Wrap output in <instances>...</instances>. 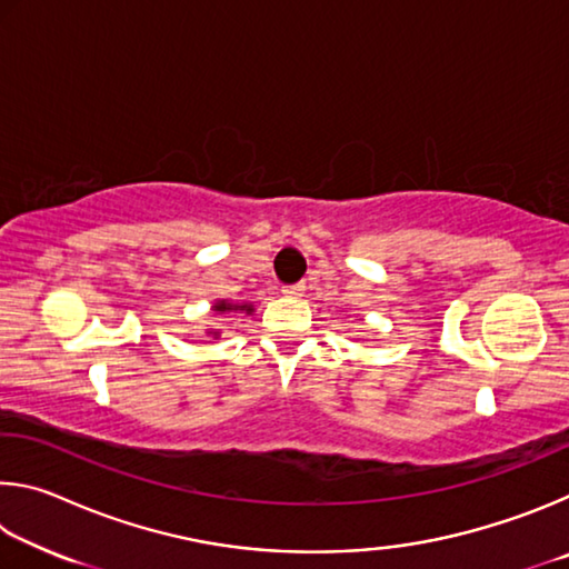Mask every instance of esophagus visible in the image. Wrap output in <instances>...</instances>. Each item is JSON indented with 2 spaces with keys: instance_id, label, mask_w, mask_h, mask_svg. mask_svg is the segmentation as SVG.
I'll use <instances>...</instances> for the list:
<instances>
[{
  "instance_id": "obj_1",
  "label": "esophagus",
  "mask_w": 569,
  "mask_h": 569,
  "mask_svg": "<svg viewBox=\"0 0 569 569\" xmlns=\"http://www.w3.org/2000/svg\"><path fill=\"white\" fill-rule=\"evenodd\" d=\"M303 291H306V286L303 283H296V286H286L283 288V296L286 298H301Z\"/></svg>"
}]
</instances>
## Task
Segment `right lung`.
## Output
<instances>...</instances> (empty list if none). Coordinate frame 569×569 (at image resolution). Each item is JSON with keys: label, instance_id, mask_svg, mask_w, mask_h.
Masks as SVG:
<instances>
[{"label": "right lung", "instance_id": "obj_1", "mask_svg": "<svg viewBox=\"0 0 569 569\" xmlns=\"http://www.w3.org/2000/svg\"><path fill=\"white\" fill-rule=\"evenodd\" d=\"M210 311L218 313V316H223V313H246V316H253L256 306L250 303V301L238 303V301H228V298H216L213 306H210ZM206 333L213 336V339H218L220 329H206Z\"/></svg>", "mask_w": 569, "mask_h": 569}]
</instances>
